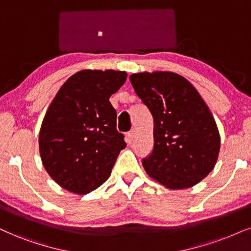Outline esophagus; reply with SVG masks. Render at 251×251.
Segmentation results:
<instances>
[{
    "label": "esophagus",
    "mask_w": 251,
    "mask_h": 251,
    "mask_svg": "<svg viewBox=\"0 0 251 251\" xmlns=\"http://www.w3.org/2000/svg\"><path fill=\"white\" fill-rule=\"evenodd\" d=\"M134 137H135V132L132 130L129 131L128 134H126V142H128V143H131L132 140H134Z\"/></svg>",
    "instance_id": "1"
}]
</instances>
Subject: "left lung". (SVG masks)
I'll use <instances>...</instances> for the list:
<instances>
[{
	"label": "left lung",
	"instance_id": "8db88e82",
	"mask_svg": "<svg viewBox=\"0 0 251 251\" xmlns=\"http://www.w3.org/2000/svg\"><path fill=\"white\" fill-rule=\"evenodd\" d=\"M153 117V148L142 160L151 178L169 188L192 187L214 168L220 135L208 107L190 81L172 72L129 76Z\"/></svg>",
	"mask_w": 251,
	"mask_h": 251
}]
</instances>
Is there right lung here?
I'll list each match as a JSON object with an SVG mask.
<instances>
[{"instance_id":"obj_1","label":"right lung","mask_w":251,"mask_h":251,"mask_svg":"<svg viewBox=\"0 0 251 251\" xmlns=\"http://www.w3.org/2000/svg\"><path fill=\"white\" fill-rule=\"evenodd\" d=\"M121 71L83 70L61 86L39 132L43 165L65 190L87 194L110 176L125 135L109 98L126 82Z\"/></svg>"}]
</instances>
